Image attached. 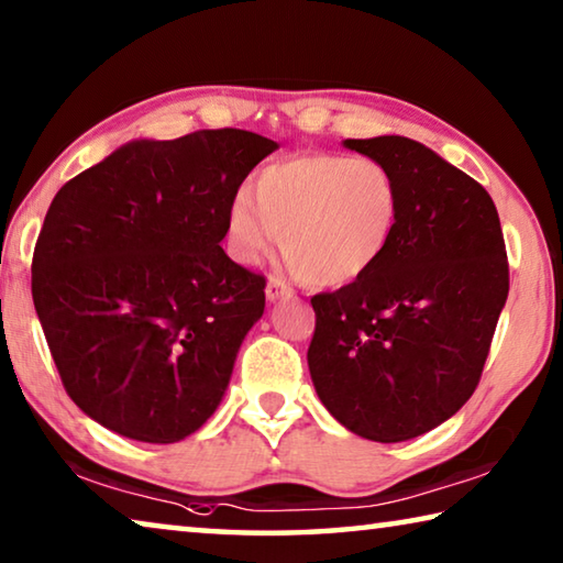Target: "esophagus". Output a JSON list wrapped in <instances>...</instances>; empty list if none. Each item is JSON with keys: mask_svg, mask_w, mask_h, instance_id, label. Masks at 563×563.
Segmentation results:
<instances>
[{"mask_svg": "<svg viewBox=\"0 0 563 563\" xmlns=\"http://www.w3.org/2000/svg\"><path fill=\"white\" fill-rule=\"evenodd\" d=\"M290 295H292L290 283H285L280 275H271L268 285H265V298H268L271 302H275V300H280V298H290Z\"/></svg>", "mask_w": 563, "mask_h": 563, "instance_id": "esophagus-1", "label": "esophagus"}]
</instances>
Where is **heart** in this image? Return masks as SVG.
Instances as JSON below:
<instances>
[{"mask_svg": "<svg viewBox=\"0 0 563 563\" xmlns=\"http://www.w3.org/2000/svg\"><path fill=\"white\" fill-rule=\"evenodd\" d=\"M399 186L383 161L305 154L265 166L255 203L238 194L228 208V251L258 263L280 243L312 285L352 283L375 268L395 238Z\"/></svg>", "mask_w": 563, "mask_h": 563, "instance_id": "obj_1", "label": "heart"}]
</instances>
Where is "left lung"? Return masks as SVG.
<instances>
[{"instance_id":"obj_1","label":"left lung","mask_w":563,"mask_h":563,"mask_svg":"<svg viewBox=\"0 0 563 563\" xmlns=\"http://www.w3.org/2000/svg\"><path fill=\"white\" fill-rule=\"evenodd\" d=\"M399 186L387 253L362 278L312 295L310 377L328 412L373 442H405L460 412L479 385L509 261L484 186L405 136L347 139Z\"/></svg>"}]
</instances>
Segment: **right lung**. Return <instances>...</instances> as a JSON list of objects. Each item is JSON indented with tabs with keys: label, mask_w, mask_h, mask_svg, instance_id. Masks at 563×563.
Segmentation results:
<instances>
[{
	"label": "right lung",
	"mask_w": 563,
	"mask_h": 563,
	"mask_svg": "<svg viewBox=\"0 0 563 563\" xmlns=\"http://www.w3.org/2000/svg\"><path fill=\"white\" fill-rule=\"evenodd\" d=\"M278 144L243 129L131 141L59 188L32 298L62 385L107 430L180 442L221 405L265 278L228 258L225 218Z\"/></svg>",
	"instance_id": "1"
}]
</instances>
